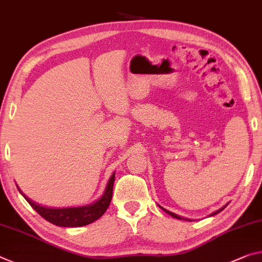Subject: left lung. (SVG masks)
I'll list each match as a JSON object with an SVG mask.
<instances>
[{
  "instance_id": "1",
  "label": "left lung",
  "mask_w": 262,
  "mask_h": 262,
  "mask_svg": "<svg viewBox=\"0 0 262 262\" xmlns=\"http://www.w3.org/2000/svg\"><path fill=\"white\" fill-rule=\"evenodd\" d=\"M159 207H160V205H159ZM226 207H228V204H226V205H224V207H223V208H221L220 210H217V211H215V212H212L211 213V215H210V216H213V215H217V213L218 212H221L222 211V210H224ZM162 210H164V211L165 212H167V213H168V215H170L171 217H174V218H177V220H186V221H190V220H187V218H183V217H180L179 215H175V213L174 212H170V211H168V210H166V209H164V208H162V207H160Z\"/></svg>"
}]
</instances>
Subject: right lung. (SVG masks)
<instances>
[{"label":"right lung","instance_id":"obj_1","mask_svg":"<svg viewBox=\"0 0 262 262\" xmlns=\"http://www.w3.org/2000/svg\"><path fill=\"white\" fill-rule=\"evenodd\" d=\"M114 181H115V173L111 175L108 183H106L105 190L103 195L98 199L96 202L89 205H83V207L76 208H61V209H53L46 208L34 203L33 201L28 199L23 194V191L18 190L23 195L25 200L28 201L29 204L39 213V215L46 220L47 222L52 223L57 226H62V228H78V226H84L91 224V223L97 221L103 213L106 211L109 204L113 199V189H114Z\"/></svg>","mask_w":262,"mask_h":262}]
</instances>
